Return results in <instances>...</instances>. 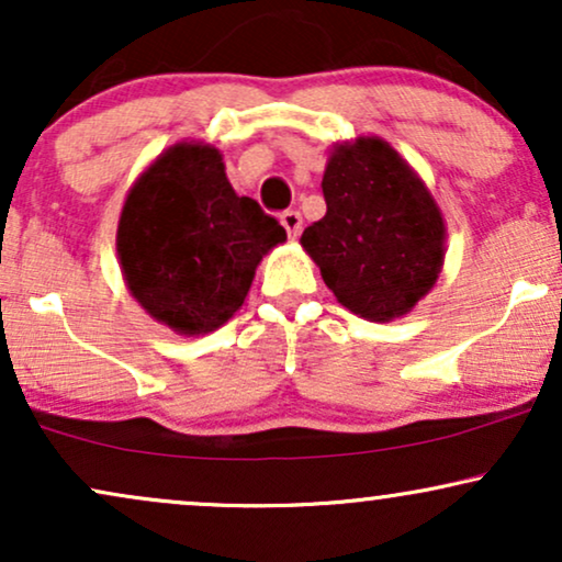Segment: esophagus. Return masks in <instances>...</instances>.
Returning a JSON list of instances; mask_svg holds the SVG:
<instances>
[{"mask_svg":"<svg viewBox=\"0 0 562 562\" xmlns=\"http://www.w3.org/2000/svg\"><path fill=\"white\" fill-rule=\"evenodd\" d=\"M280 223H282V228L288 231V236H290V238H297V236H301V231H303V217H301V212H295V210L282 212V215H280Z\"/></svg>","mask_w":562,"mask_h":562,"instance_id":"34e87169","label":"esophagus"}]
</instances>
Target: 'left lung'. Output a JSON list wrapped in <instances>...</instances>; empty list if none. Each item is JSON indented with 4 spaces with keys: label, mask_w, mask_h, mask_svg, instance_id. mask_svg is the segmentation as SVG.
Masks as SVG:
<instances>
[{
    "label": "left lung",
    "mask_w": 562,
    "mask_h": 562,
    "mask_svg": "<svg viewBox=\"0 0 562 562\" xmlns=\"http://www.w3.org/2000/svg\"><path fill=\"white\" fill-rule=\"evenodd\" d=\"M326 215L301 244L352 314L392 322L436 285L446 225L436 199L389 142L337 145L324 170Z\"/></svg>",
    "instance_id": "left-lung-1"
}]
</instances>
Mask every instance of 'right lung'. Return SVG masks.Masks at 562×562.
<instances>
[{
  "mask_svg": "<svg viewBox=\"0 0 562 562\" xmlns=\"http://www.w3.org/2000/svg\"><path fill=\"white\" fill-rule=\"evenodd\" d=\"M285 238L272 215L233 191L215 147L179 142L126 194L116 251L142 308L194 337L236 314L261 257Z\"/></svg>",
  "mask_w": 562,
  "mask_h": 562,
  "instance_id": "1",
  "label": "right lung"
}]
</instances>
